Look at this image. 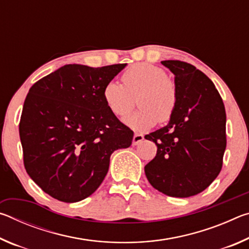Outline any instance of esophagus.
Returning <instances> with one entry per match:
<instances>
[{
	"label": "esophagus",
	"mask_w": 249,
	"mask_h": 249,
	"mask_svg": "<svg viewBox=\"0 0 249 249\" xmlns=\"http://www.w3.org/2000/svg\"><path fill=\"white\" fill-rule=\"evenodd\" d=\"M144 141V135L142 134H135L133 137V145H138Z\"/></svg>",
	"instance_id": "obj_1"
}]
</instances>
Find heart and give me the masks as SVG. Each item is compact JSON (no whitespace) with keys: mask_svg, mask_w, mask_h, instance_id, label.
<instances>
[{"mask_svg":"<svg viewBox=\"0 0 249 249\" xmlns=\"http://www.w3.org/2000/svg\"><path fill=\"white\" fill-rule=\"evenodd\" d=\"M123 83L111 80L103 88V100L116 116H124L134 107L138 94L137 112L126 116L124 123L137 132H146L158 123H167L178 105L177 84L165 69L141 62L123 73Z\"/></svg>","mask_w":249,"mask_h":249,"instance_id":"obj_1","label":"heart"}]
</instances>
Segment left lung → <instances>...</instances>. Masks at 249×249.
<instances>
[{"label":"left lung","mask_w":249,"mask_h":249,"mask_svg":"<svg viewBox=\"0 0 249 249\" xmlns=\"http://www.w3.org/2000/svg\"><path fill=\"white\" fill-rule=\"evenodd\" d=\"M175 74L178 105L165 127L146 135L157 146L145 166L149 183L163 195L189 197L220 174L226 148V113L214 83L188 62L165 60Z\"/></svg>","instance_id":"8db88e82"}]
</instances>
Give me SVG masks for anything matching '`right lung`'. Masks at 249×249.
I'll return each mask as SVG.
<instances>
[{"instance_id": "add662e5", "label": "right lung", "mask_w": 249, "mask_h": 249, "mask_svg": "<svg viewBox=\"0 0 249 249\" xmlns=\"http://www.w3.org/2000/svg\"><path fill=\"white\" fill-rule=\"evenodd\" d=\"M126 64L66 65L29 89L19 122L24 166L41 190L73 203L102 183L113 151L134 133L107 108L103 88Z\"/></svg>"}]
</instances>
